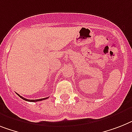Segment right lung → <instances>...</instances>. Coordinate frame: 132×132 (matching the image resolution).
Masks as SVG:
<instances>
[{"instance_id":"right-lung-1","label":"right lung","mask_w":132,"mask_h":132,"mask_svg":"<svg viewBox=\"0 0 132 132\" xmlns=\"http://www.w3.org/2000/svg\"><path fill=\"white\" fill-rule=\"evenodd\" d=\"M17 95L19 96V97H20V98H22V99H23V100H24V101H29V102H38V101H43V100H46V99H47V98H48V97H46V98H44L36 99V100H28V99H26V98H25L22 97V96H21L19 95V94H17Z\"/></svg>"}]
</instances>
